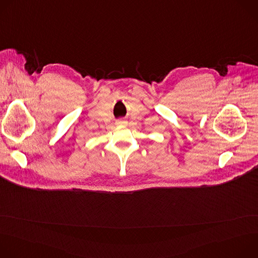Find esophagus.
Instances as JSON below:
<instances>
[{
    "label": "esophagus",
    "instance_id": "obj_1",
    "mask_svg": "<svg viewBox=\"0 0 258 258\" xmlns=\"http://www.w3.org/2000/svg\"><path fill=\"white\" fill-rule=\"evenodd\" d=\"M116 124H117V125H125V124H126V121H124V120H117V121H116Z\"/></svg>",
    "mask_w": 258,
    "mask_h": 258
}]
</instances>
